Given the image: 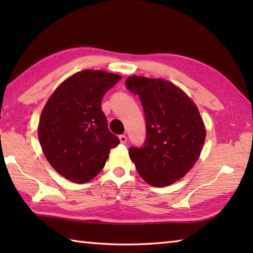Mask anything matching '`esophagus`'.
<instances>
[{
    "label": "esophagus",
    "instance_id": "esophagus-1",
    "mask_svg": "<svg viewBox=\"0 0 253 253\" xmlns=\"http://www.w3.org/2000/svg\"><path fill=\"white\" fill-rule=\"evenodd\" d=\"M120 141H121V143H126L127 142V137L125 135H121L120 136Z\"/></svg>",
    "mask_w": 253,
    "mask_h": 253
}]
</instances>
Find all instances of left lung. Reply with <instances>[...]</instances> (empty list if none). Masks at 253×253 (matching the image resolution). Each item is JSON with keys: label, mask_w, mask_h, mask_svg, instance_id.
<instances>
[{"label": "left lung", "mask_w": 253, "mask_h": 253, "mask_svg": "<svg viewBox=\"0 0 253 253\" xmlns=\"http://www.w3.org/2000/svg\"><path fill=\"white\" fill-rule=\"evenodd\" d=\"M125 84L139 96L146 118V140L141 147H130L129 157L148 184L171 185L201 153L206 128L198 107L168 80L132 76Z\"/></svg>", "instance_id": "left-lung-1"}]
</instances>
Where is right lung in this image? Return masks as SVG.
Returning <instances> with one entry per match:
<instances>
[{
	"instance_id": "add662e5",
	"label": "right lung",
	"mask_w": 253,
	"mask_h": 253,
	"mask_svg": "<svg viewBox=\"0 0 253 253\" xmlns=\"http://www.w3.org/2000/svg\"><path fill=\"white\" fill-rule=\"evenodd\" d=\"M122 79L103 71L79 72L58 85L40 117L38 136L46 160L66 179L83 184L104 168L120 139L109 130L101 102Z\"/></svg>"
}]
</instances>
